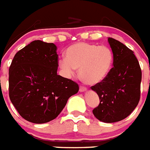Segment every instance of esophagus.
Returning <instances> with one entry per match:
<instances>
[{"mask_svg":"<svg viewBox=\"0 0 150 150\" xmlns=\"http://www.w3.org/2000/svg\"><path fill=\"white\" fill-rule=\"evenodd\" d=\"M86 91H87V87H85V86H83V85H81V86H80V91L83 92Z\"/></svg>","mask_w":150,"mask_h":150,"instance_id":"1","label":"esophagus"}]
</instances>
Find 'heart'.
Wrapping results in <instances>:
<instances>
[{
  "instance_id": "b5f03b06",
  "label": "heart",
  "mask_w": 150,
  "mask_h": 150,
  "mask_svg": "<svg viewBox=\"0 0 150 150\" xmlns=\"http://www.w3.org/2000/svg\"><path fill=\"white\" fill-rule=\"evenodd\" d=\"M113 53L105 45L79 42L70 45L66 50L65 59L59 62L67 76H72L79 69V76L88 84L102 81L111 70Z\"/></svg>"
}]
</instances>
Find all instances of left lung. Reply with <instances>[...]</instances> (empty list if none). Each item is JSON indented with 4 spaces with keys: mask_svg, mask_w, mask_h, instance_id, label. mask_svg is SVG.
<instances>
[{
    "mask_svg": "<svg viewBox=\"0 0 150 150\" xmlns=\"http://www.w3.org/2000/svg\"><path fill=\"white\" fill-rule=\"evenodd\" d=\"M108 41L113 53V67L91 89L100 99L93 110L94 115L101 122L112 123L128 117L139 104L142 70L132 50L112 38Z\"/></svg>",
    "mask_w": 150,
    "mask_h": 150,
    "instance_id": "obj_1",
    "label": "left lung"
}]
</instances>
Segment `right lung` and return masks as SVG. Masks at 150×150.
<instances>
[{
    "mask_svg": "<svg viewBox=\"0 0 150 150\" xmlns=\"http://www.w3.org/2000/svg\"><path fill=\"white\" fill-rule=\"evenodd\" d=\"M59 56L53 43L35 40L19 50L9 67V98L30 122L53 120L79 91L77 83L57 74Z\"/></svg>",
    "mask_w": 150,
    "mask_h": 150,
    "instance_id": "add662e5",
    "label": "right lung"
}]
</instances>
